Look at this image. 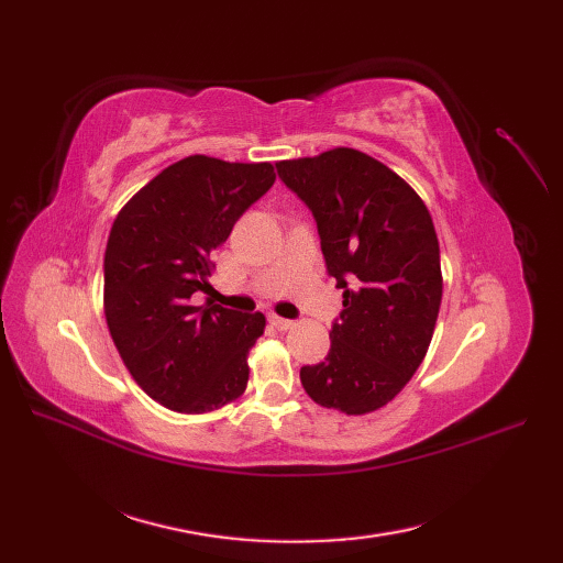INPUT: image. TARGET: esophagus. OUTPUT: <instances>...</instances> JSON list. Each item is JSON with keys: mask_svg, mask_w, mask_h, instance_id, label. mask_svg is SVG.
<instances>
[{"mask_svg": "<svg viewBox=\"0 0 563 563\" xmlns=\"http://www.w3.org/2000/svg\"><path fill=\"white\" fill-rule=\"evenodd\" d=\"M269 323H272V327H275L277 331H288V329H294V327H296V321H291V319H284V317H277V314H269Z\"/></svg>", "mask_w": 563, "mask_h": 563, "instance_id": "esophagus-1", "label": "esophagus"}]
</instances>
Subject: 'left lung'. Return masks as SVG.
Here are the masks:
<instances>
[{
  "mask_svg": "<svg viewBox=\"0 0 563 563\" xmlns=\"http://www.w3.org/2000/svg\"><path fill=\"white\" fill-rule=\"evenodd\" d=\"M277 174L317 220L343 312L327 362L300 368L305 391L347 416L378 411L428 354L441 305L432 216L404 178L360 150L286 159Z\"/></svg>",
  "mask_w": 563,
  "mask_h": 563,
  "instance_id": "8db88e82",
  "label": "left lung"
}]
</instances>
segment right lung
<instances>
[{
    "mask_svg": "<svg viewBox=\"0 0 563 563\" xmlns=\"http://www.w3.org/2000/svg\"><path fill=\"white\" fill-rule=\"evenodd\" d=\"M275 178L269 162L192 155L114 218L103 263L108 329L133 380L172 411L209 413L244 395L265 317L195 305V296L211 291L213 251Z\"/></svg>",
    "mask_w": 563,
    "mask_h": 563,
    "instance_id": "right-lung-1",
    "label": "right lung"
}]
</instances>
